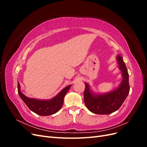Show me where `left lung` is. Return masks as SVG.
I'll return each mask as SVG.
<instances>
[{
  "label": "left lung",
  "mask_w": 147,
  "mask_h": 147,
  "mask_svg": "<svg viewBox=\"0 0 147 147\" xmlns=\"http://www.w3.org/2000/svg\"><path fill=\"white\" fill-rule=\"evenodd\" d=\"M117 61L122 71L123 80L117 90L106 94L94 96L90 91L88 84L85 83L84 102L88 110L92 113L105 115L115 112L120 108L129 92V74L125 63L120 55L117 56Z\"/></svg>",
  "instance_id": "obj_1"
}]
</instances>
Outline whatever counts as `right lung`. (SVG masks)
<instances>
[{"instance_id":"right-lung-1","label":"right lung","mask_w":147,"mask_h":147,"mask_svg":"<svg viewBox=\"0 0 147 147\" xmlns=\"http://www.w3.org/2000/svg\"><path fill=\"white\" fill-rule=\"evenodd\" d=\"M71 85L65 87L54 98L48 100H40L28 98L20 91V84L18 83V92L21 98L34 113L41 116H48L55 114L61 109L63 105L64 98Z\"/></svg>"}]
</instances>
